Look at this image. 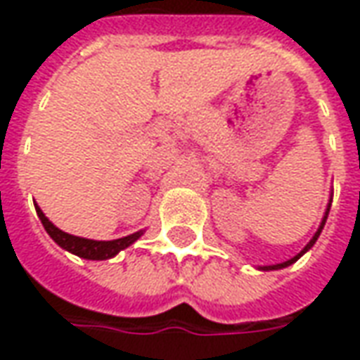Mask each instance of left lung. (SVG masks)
Listing matches in <instances>:
<instances>
[{
    "label": "left lung",
    "instance_id": "left-lung-1",
    "mask_svg": "<svg viewBox=\"0 0 360 360\" xmlns=\"http://www.w3.org/2000/svg\"><path fill=\"white\" fill-rule=\"evenodd\" d=\"M331 197H333V195H331ZM329 208H331V198H329L328 208H326V214H323V218H321L320 228L316 230V233L311 236V240L308 241L306 245H304V250L300 251V253H296V255H294L292 259H288V261H283V263H276V265H263V267H257L259 271H278V269H285V267H288V265H292V263H296V261L302 257L306 251H310L311 248H314V243H316V240L320 238V233H321V230H323V226H326V220H328V214H329Z\"/></svg>",
    "mask_w": 360,
    "mask_h": 360
}]
</instances>
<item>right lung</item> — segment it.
<instances>
[{"label":"right lung","instance_id":"right-lung-1","mask_svg":"<svg viewBox=\"0 0 360 360\" xmlns=\"http://www.w3.org/2000/svg\"><path fill=\"white\" fill-rule=\"evenodd\" d=\"M34 208H37V214H39L40 222H42V226H44V230H46V233H49L50 238L56 241L62 250L70 251V253H74V255H77V257L82 259L105 261V259L115 257L119 251L127 250L128 245H132V243L144 233V230H140V232L130 233V236H124V238H119V240H87V238H79V236H72V233L62 232L60 228H56V226L44 216V212L40 210L39 205H34Z\"/></svg>","mask_w":360,"mask_h":360}]
</instances>
